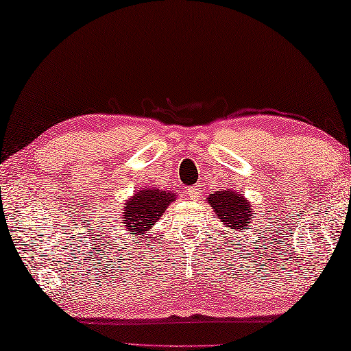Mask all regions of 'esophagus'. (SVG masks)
<instances>
[{"label": "esophagus", "instance_id": "1", "mask_svg": "<svg viewBox=\"0 0 351 351\" xmlns=\"http://www.w3.org/2000/svg\"><path fill=\"white\" fill-rule=\"evenodd\" d=\"M199 195H201L199 186H190L186 190V196L189 197L190 201H197V199H199Z\"/></svg>", "mask_w": 351, "mask_h": 351}]
</instances>
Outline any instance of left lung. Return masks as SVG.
Listing matches in <instances>:
<instances>
[{"instance_id":"1","label":"left lung","mask_w":351,"mask_h":351,"mask_svg":"<svg viewBox=\"0 0 351 351\" xmlns=\"http://www.w3.org/2000/svg\"><path fill=\"white\" fill-rule=\"evenodd\" d=\"M207 201L215 210V215L221 219L222 224L232 228L234 232L245 230V227H248V224L252 222V204L239 192L219 190V192L210 195Z\"/></svg>"}]
</instances>
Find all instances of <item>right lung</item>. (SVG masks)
Here are the masks:
<instances>
[{
  "instance_id": "add662e5",
  "label": "right lung",
  "mask_w": 351,
  "mask_h": 351,
  "mask_svg": "<svg viewBox=\"0 0 351 351\" xmlns=\"http://www.w3.org/2000/svg\"><path fill=\"white\" fill-rule=\"evenodd\" d=\"M176 199V195L169 190L159 189H143L133 195L129 201L124 202L123 221L125 224V232L132 238L138 234L144 237L152 227L161 218V215L167 210L169 204Z\"/></svg>"
}]
</instances>
